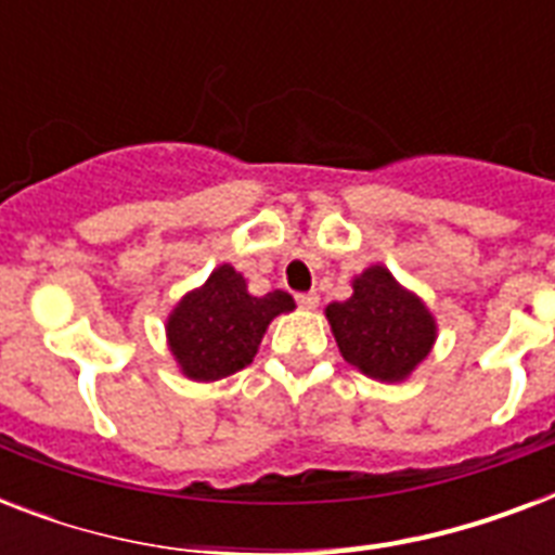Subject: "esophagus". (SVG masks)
<instances>
[{"label":"esophagus","mask_w":555,"mask_h":555,"mask_svg":"<svg viewBox=\"0 0 555 555\" xmlns=\"http://www.w3.org/2000/svg\"><path fill=\"white\" fill-rule=\"evenodd\" d=\"M296 302H299V308H305V311H313L317 305H320V294H296Z\"/></svg>","instance_id":"34e87169"}]
</instances>
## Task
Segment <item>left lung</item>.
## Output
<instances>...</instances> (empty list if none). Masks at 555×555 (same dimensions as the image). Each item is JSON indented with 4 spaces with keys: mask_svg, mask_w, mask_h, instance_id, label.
<instances>
[{
    "mask_svg": "<svg viewBox=\"0 0 555 555\" xmlns=\"http://www.w3.org/2000/svg\"><path fill=\"white\" fill-rule=\"evenodd\" d=\"M346 363L383 383H400L426 360L438 325L429 308L409 294L383 264L354 279V296L325 308Z\"/></svg>",
    "mask_w": 555,
    "mask_h": 555,
    "instance_id": "obj_1",
    "label": "left lung"
}]
</instances>
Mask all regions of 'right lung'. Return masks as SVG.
Wrapping results in <instances>:
<instances>
[{
    "label": "right lung",
    "mask_w": 555,
    "mask_h": 555,
    "mask_svg": "<svg viewBox=\"0 0 555 555\" xmlns=\"http://www.w3.org/2000/svg\"><path fill=\"white\" fill-rule=\"evenodd\" d=\"M294 308V296L285 291L247 294L242 273L221 264L169 313V351L190 379L230 377L253 363L270 320Z\"/></svg>",
    "instance_id": "obj_1"
}]
</instances>
